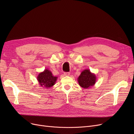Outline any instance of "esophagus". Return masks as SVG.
Returning <instances> with one entry per match:
<instances>
[{
  "instance_id": "esophagus-1",
  "label": "esophagus",
  "mask_w": 134,
  "mask_h": 134,
  "mask_svg": "<svg viewBox=\"0 0 134 134\" xmlns=\"http://www.w3.org/2000/svg\"><path fill=\"white\" fill-rule=\"evenodd\" d=\"M64 75L65 76H69L70 75V73L69 72H65V73H64Z\"/></svg>"
}]
</instances>
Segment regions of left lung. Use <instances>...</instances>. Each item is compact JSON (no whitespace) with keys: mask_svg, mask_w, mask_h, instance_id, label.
<instances>
[{"mask_svg":"<svg viewBox=\"0 0 134 134\" xmlns=\"http://www.w3.org/2000/svg\"><path fill=\"white\" fill-rule=\"evenodd\" d=\"M77 80L81 87L88 88L95 85L97 77L96 74L91 72L89 69H86L81 72Z\"/></svg>","mask_w":134,"mask_h":134,"instance_id":"left-lung-1","label":"left lung"}]
</instances>
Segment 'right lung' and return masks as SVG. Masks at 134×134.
I'll return each instance as SVG.
<instances>
[{"label": "right lung", "instance_id": "add662e5", "mask_svg": "<svg viewBox=\"0 0 134 134\" xmlns=\"http://www.w3.org/2000/svg\"><path fill=\"white\" fill-rule=\"evenodd\" d=\"M57 79L58 77L54 76L48 69H45L44 71L40 73L37 77V80L41 87L47 89L55 85Z\"/></svg>", "mask_w": 134, "mask_h": 134}]
</instances>
